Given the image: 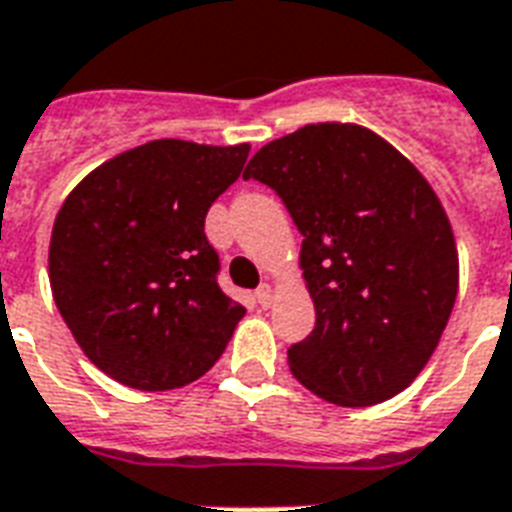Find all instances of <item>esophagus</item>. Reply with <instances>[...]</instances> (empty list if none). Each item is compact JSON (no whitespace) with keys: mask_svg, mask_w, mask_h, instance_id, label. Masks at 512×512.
Here are the masks:
<instances>
[{"mask_svg":"<svg viewBox=\"0 0 512 512\" xmlns=\"http://www.w3.org/2000/svg\"><path fill=\"white\" fill-rule=\"evenodd\" d=\"M255 298L263 308L273 306V287H271V284H260V287L255 290Z\"/></svg>","mask_w":512,"mask_h":512,"instance_id":"obj_1","label":"esophagus"}]
</instances>
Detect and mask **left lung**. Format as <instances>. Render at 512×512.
Instances as JSON below:
<instances>
[{
    "label": "left lung",
    "mask_w": 512,
    "mask_h": 512,
    "mask_svg": "<svg viewBox=\"0 0 512 512\" xmlns=\"http://www.w3.org/2000/svg\"><path fill=\"white\" fill-rule=\"evenodd\" d=\"M252 177L282 195L303 233L317 325L287 351L292 376L341 408L400 395L438 349L459 290L438 193L386 139L335 120L260 147Z\"/></svg>",
    "instance_id": "left-lung-1"
}]
</instances>
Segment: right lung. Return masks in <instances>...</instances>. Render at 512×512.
I'll return each instance as SVG.
<instances>
[{
    "label": "right lung",
    "mask_w": 512,
    "mask_h": 512,
    "mask_svg": "<svg viewBox=\"0 0 512 512\" xmlns=\"http://www.w3.org/2000/svg\"><path fill=\"white\" fill-rule=\"evenodd\" d=\"M249 144L155 139L77 182L53 222L48 276L83 354L117 384L169 392L201 378L247 308L217 284L204 220Z\"/></svg>",
    "instance_id": "obj_1"
}]
</instances>
